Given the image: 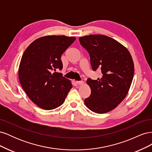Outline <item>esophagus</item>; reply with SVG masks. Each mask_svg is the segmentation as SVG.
Returning a JSON list of instances; mask_svg holds the SVG:
<instances>
[{
	"mask_svg": "<svg viewBox=\"0 0 152 152\" xmlns=\"http://www.w3.org/2000/svg\"><path fill=\"white\" fill-rule=\"evenodd\" d=\"M77 84L78 85H82L84 84V82L82 80H80V81H77Z\"/></svg>",
	"mask_w": 152,
	"mask_h": 152,
	"instance_id": "1",
	"label": "esophagus"
}]
</instances>
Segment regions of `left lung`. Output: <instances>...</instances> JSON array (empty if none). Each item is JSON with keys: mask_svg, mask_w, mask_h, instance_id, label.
<instances>
[{"mask_svg": "<svg viewBox=\"0 0 152 152\" xmlns=\"http://www.w3.org/2000/svg\"><path fill=\"white\" fill-rule=\"evenodd\" d=\"M90 56L93 71L100 68L102 77L87 80L91 89L84 103L91 111L104 113L121 103L129 89L134 76V63L129 50L112 38L91 35L79 38Z\"/></svg>", "mask_w": 152, "mask_h": 152, "instance_id": "obj_1", "label": "left lung"}]
</instances>
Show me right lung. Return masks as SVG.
<instances>
[{
	"label": "right lung",
	"instance_id": "right-lung-1",
	"mask_svg": "<svg viewBox=\"0 0 152 152\" xmlns=\"http://www.w3.org/2000/svg\"><path fill=\"white\" fill-rule=\"evenodd\" d=\"M73 37L45 36L34 40L23 54L19 67L20 84L27 96L40 108H56L65 102L71 82L63 77L61 56L74 42Z\"/></svg>",
	"mask_w": 152,
	"mask_h": 152
}]
</instances>
